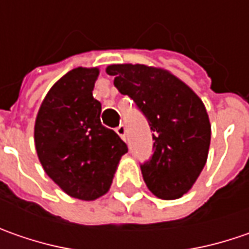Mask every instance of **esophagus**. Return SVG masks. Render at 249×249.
Masks as SVG:
<instances>
[{
  "instance_id": "esophagus-1",
  "label": "esophagus",
  "mask_w": 249,
  "mask_h": 249,
  "mask_svg": "<svg viewBox=\"0 0 249 249\" xmlns=\"http://www.w3.org/2000/svg\"><path fill=\"white\" fill-rule=\"evenodd\" d=\"M115 132L121 136V139H124L125 141V136H126V128H125V125H118V126L115 128Z\"/></svg>"
}]
</instances>
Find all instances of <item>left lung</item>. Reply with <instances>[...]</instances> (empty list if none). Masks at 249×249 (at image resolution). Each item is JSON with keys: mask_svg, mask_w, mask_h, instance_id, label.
<instances>
[{"mask_svg": "<svg viewBox=\"0 0 249 249\" xmlns=\"http://www.w3.org/2000/svg\"><path fill=\"white\" fill-rule=\"evenodd\" d=\"M118 92L129 96L153 132V155L141 164L147 188L161 199H177L205 167L211 123L199 97L164 70L141 64L107 68Z\"/></svg>", "mask_w": 249, "mask_h": 249, "instance_id": "8db88e82", "label": "left lung"}]
</instances>
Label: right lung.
Wrapping results in <instances>:
<instances>
[{
	"label": "right lung",
	"mask_w": 249,
	"mask_h": 249,
	"mask_svg": "<svg viewBox=\"0 0 249 249\" xmlns=\"http://www.w3.org/2000/svg\"><path fill=\"white\" fill-rule=\"evenodd\" d=\"M97 68L65 73L40 106L35 143L41 166L64 192L82 200L97 199L113 182L124 141L100 121L102 104L93 97Z\"/></svg>",
	"instance_id": "right-lung-1"
}]
</instances>
